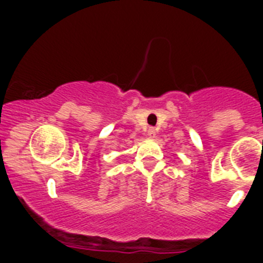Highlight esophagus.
I'll return each mask as SVG.
<instances>
[{
	"label": "esophagus",
	"mask_w": 263,
	"mask_h": 263,
	"mask_svg": "<svg viewBox=\"0 0 263 263\" xmlns=\"http://www.w3.org/2000/svg\"><path fill=\"white\" fill-rule=\"evenodd\" d=\"M147 134L150 137H152V138H154V137H155V129H154V127H148Z\"/></svg>",
	"instance_id": "1"
}]
</instances>
